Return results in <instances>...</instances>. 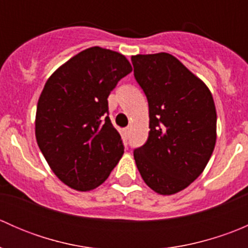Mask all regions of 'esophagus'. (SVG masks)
<instances>
[{"mask_svg": "<svg viewBox=\"0 0 248 248\" xmlns=\"http://www.w3.org/2000/svg\"><path fill=\"white\" fill-rule=\"evenodd\" d=\"M124 133L127 134V136H129V134H131V131H132V127H131V126L126 127V128H124Z\"/></svg>", "mask_w": 248, "mask_h": 248, "instance_id": "34e87169", "label": "esophagus"}]
</instances>
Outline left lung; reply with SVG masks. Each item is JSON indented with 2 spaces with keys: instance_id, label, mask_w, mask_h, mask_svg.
<instances>
[{
  "instance_id": "obj_1",
  "label": "left lung",
  "mask_w": 248,
  "mask_h": 248,
  "mask_svg": "<svg viewBox=\"0 0 248 248\" xmlns=\"http://www.w3.org/2000/svg\"><path fill=\"white\" fill-rule=\"evenodd\" d=\"M149 103V138L134 150L145 184L162 196L188 187L216 144L217 114L209 87L167 52L132 56Z\"/></svg>"
}]
</instances>
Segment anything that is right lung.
Here are the masks:
<instances>
[{
  "label": "right lung",
  "instance_id": "right-lung-1",
  "mask_svg": "<svg viewBox=\"0 0 248 248\" xmlns=\"http://www.w3.org/2000/svg\"><path fill=\"white\" fill-rule=\"evenodd\" d=\"M131 72L122 54L92 46L46 80L37 104V144L54 174L71 188L98 187L124 155L121 137L107 115L108 97Z\"/></svg>",
  "mask_w": 248,
  "mask_h": 248
}]
</instances>
